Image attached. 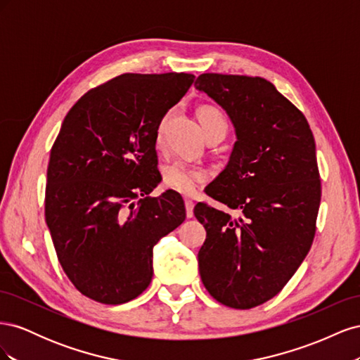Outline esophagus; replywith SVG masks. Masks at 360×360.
Wrapping results in <instances>:
<instances>
[{
    "mask_svg": "<svg viewBox=\"0 0 360 360\" xmlns=\"http://www.w3.org/2000/svg\"><path fill=\"white\" fill-rule=\"evenodd\" d=\"M184 205H186V216H193V201L191 198H184Z\"/></svg>",
    "mask_w": 360,
    "mask_h": 360,
    "instance_id": "esophagus-1",
    "label": "esophagus"
}]
</instances>
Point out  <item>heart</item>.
Segmentation results:
<instances>
[{
    "label": "heart",
    "instance_id": "b5f03b06",
    "mask_svg": "<svg viewBox=\"0 0 360 360\" xmlns=\"http://www.w3.org/2000/svg\"><path fill=\"white\" fill-rule=\"evenodd\" d=\"M200 123L202 130L205 132L212 124L217 122H226L224 114L214 106H204L198 112ZM163 123L165 118L162 120L156 129V144L160 146L162 143V132H163ZM209 179V169L201 165H193L184 160L171 162L162 169V183L167 189H172L180 193H192L198 188V184Z\"/></svg>",
    "mask_w": 360,
    "mask_h": 360
}]
</instances>
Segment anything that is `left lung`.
Masks as SVG:
<instances>
[{
	"instance_id": "1",
	"label": "left lung",
	"mask_w": 360,
	"mask_h": 360,
	"mask_svg": "<svg viewBox=\"0 0 360 360\" xmlns=\"http://www.w3.org/2000/svg\"><path fill=\"white\" fill-rule=\"evenodd\" d=\"M195 89L226 111L237 141L205 193L231 213L198 202L207 236L198 252L204 287L225 307L275 297L308 255L321 200L315 141L304 115L259 76L202 73Z\"/></svg>"
}]
</instances>
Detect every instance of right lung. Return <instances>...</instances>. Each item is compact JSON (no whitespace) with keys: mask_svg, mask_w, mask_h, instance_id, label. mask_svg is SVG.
<instances>
[{"mask_svg":"<svg viewBox=\"0 0 360 360\" xmlns=\"http://www.w3.org/2000/svg\"><path fill=\"white\" fill-rule=\"evenodd\" d=\"M193 79L120 75L86 91L64 118L51 150L45 217L64 274L86 297H138L153 278V246L186 217L176 191L148 193L162 180L156 129Z\"/></svg>","mask_w":360,"mask_h":360,"instance_id":"add662e5","label":"right lung"}]
</instances>
